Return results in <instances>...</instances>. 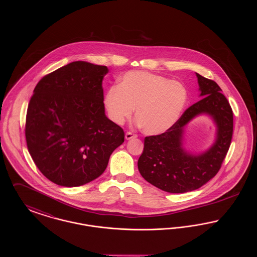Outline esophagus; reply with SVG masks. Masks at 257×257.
<instances>
[{"instance_id":"34e87169","label":"esophagus","mask_w":257,"mask_h":257,"mask_svg":"<svg viewBox=\"0 0 257 257\" xmlns=\"http://www.w3.org/2000/svg\"><path fill=\"white\" fill-rule=\"evenodd\" d=\"M138 136L136 134H133V133H131V132H127L126 134H125V139L126 140H131V139H136Z\"/></svg>"}]
</instances>
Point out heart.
I'll list each match as a JSON object with an SVG mask.
<instances>
[{"label": "heart", "instance_id": "1", "mask_svg": "<svg viewBox=\"0 0 257 257\" xmlns=\"http://www.w3.org/2000/svg\"><path fill=\"white\" fill-rule=\"evenodd\" d=\"M188 101L186 86L160 74L129 71L118 86L110 87L104 98L110 120L118 125L134 112L142 131L147 135L165 133L177 122Z\"/></svg>", "mask_w": 257, "mask_h": 257}]
</instances>
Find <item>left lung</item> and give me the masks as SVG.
<instances>
[{"instance_id": "obj_1", "label": "left lung", "mask_w": 257, "mask_h": 257, "mask_svg": "<svg viewBox=\"0 0 257 257\" xmlns=\"http://www.w3.org/2000/svg\"><path fill=\"white\" fill-rule=\"evenodd\" d=\"M196 75L201 99L185 110L171 129L146 137L144 152L138 161L140 173L147 182L172 194L194 191L212 179L220 171L232 139L233 112L227 99L216 82ZM202 113L212 117L217 136L208 151L194 156L183 148V128Z\"/></svg>"}]
</instances>
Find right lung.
Segmentation results:
<instances>
[{
  "instance_id": "add662e5",
  "label": "right lung",
  "mask_w": 257,
  "mask_h": 257,
  "mask_svg": "<svg viewBox=\"0 0 257 257\" xmlns=\"http://www.w3.org/2000/svg\"><path fill=\"white\" fill-rule=\"evenodd\" d=\"M107 66L73 61L44 76L30 100L28 150L53 183L78 187L99 177L124 142L123 129L105 114L102 81Z\"/></svg>"
}]
</instances>
